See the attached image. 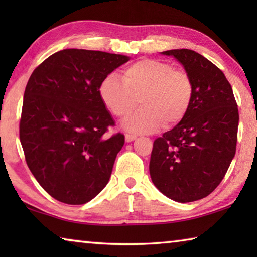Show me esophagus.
Instances as JSON below:
<instances>
[{"label":"esophagus","mask_w":257,"mask_h":257,"mask_svg":"<svg viewBox=\"0 0 257 257\" xmlns=\"http://www.w3.org/2000/svg\"><path fill=\"white\" fill-rule=\"evenodd\" d=\"M124 137H125V142H127V143L133 142V141H135V139L137 138L136 135H132V134H125Z\"/></svg>","instance_id":"1"}]
</instances>
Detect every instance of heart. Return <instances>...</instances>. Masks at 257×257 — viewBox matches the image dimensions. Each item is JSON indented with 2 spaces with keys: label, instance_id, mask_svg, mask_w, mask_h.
<instances>
[{
  "label": "heart",
  "instance_id": "obj_1",
  "mask_svg": "<svg viewBox=\"0 0 257 257\" xmlns=\"http://www.w3.org/2000/svg\"><path fill=\"white\" fill-rule=\"evenodd\" d=\"M105 107L115 118L124 119L139 103L143 108L125 120L132 133H153L164 123L172 127L185 118L194 97V82L186 71L156 59H142L122 72V80L108 75L98 86Z\"/></svg>",
  "mask_w": 257,
  "mask_h": 257
}]
</instances>
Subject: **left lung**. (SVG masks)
<instances>
[{"instance_id": "1", "label": "left lung", "mask_w": 257, "mask_h": 257, "mask_svg": "<svg viewBox=\"0 0 257 257\" xmlns=\"http://www.w3.org/2000/svg\"><path fill=\"white\" fill-rule=\"evenodd\" d=\"M163 54L184 66L194 82V97L185 118L154 141L151 178L173 201H198L220 185L236 154L237 102L224 73L203 55L187 49Z\"/></svg>"}]
</instances>
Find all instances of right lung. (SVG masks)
I'll return each instance as SVG.
<instances>
[{"label": "right lung", "instance_id": "1", "mask_svg": "<svg viewBox=\"0 0 257 257\" xmlns=\"http://www.w3.org/2000/svg\"><path fill=\"white\" fill-rule=\"evenodd\" d=\"M128 60L107 52L68 49L49 56L30 76L19 137L29 170L56 201L81 205L108 182L124 136L106 137L115 123L98 86Z\"/></svg>", "mask_w": 257, "mask_h": 257}]
</instances>
